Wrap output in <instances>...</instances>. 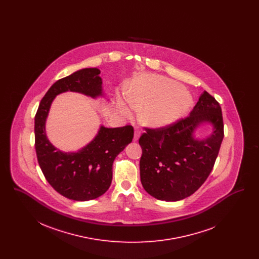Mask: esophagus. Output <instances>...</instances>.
Here are the masks:
<instances>
[{
    "mask_svg": "<svg viewBox=\"0 0 259 259\" xmlns=\"http://www.w3.org/2000/svg\"><path fill=\"white\" fill-rule=\"evenodd\" d=\"M141 135V131L139 129H135V134H134V141H138Z\"/></svg>",
    "mask_w": 259,
    "mask_h": 259,
    "instance_id": "esophagus-1",
    "label": "esophagus"
}]
</instances>
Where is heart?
Wrapping results in <instances>:
<instances>
[{"label": "heart", "instance_id": "1", "mask_svg": "<svg viewBox=\"0 0 259 259\" xmlns=\"http://www.w3.org/2000/svg\"><path fill=\"white\" fill-rule=\"evenodd\" d=\"M125 101L140 114L142 123L159 128L175 123L185 115L193 105L191 94L180 83L161 75H142L133 79L125 90ZM119 109L125 115L130 111L123 103Z\"/></svg>", "mask_w": 259, "mask_h": 259}]
</instances>
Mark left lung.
Instances as JSON below:
<instances>
[{
	"label": "left lung",
	"mask_w": 259,
	"mask_h": 259,
	"mask_svg": "<svg viewBox=\"0 0 259 259\" xmlns=\"http://www.w3.org/2000/svg\"><path fill=\"white\" fill-rule=\"evenodd\" d=\"M204 122L213 125L208 138L196 140L192 133ZM220 103L207 91L189 115L160 128H147L140 137L143 153L141 182L158 200L179 201L192 195L211 172L224 137Z\"/></svg>",
	"instance_id": "8db88e82"
}]
</instances>
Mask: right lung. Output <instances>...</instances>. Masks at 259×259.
Returning a JSON list of instances; mask_svg holds the SVG:
<instances>
[{
  "mask_svg": "<svg viewBox=\"0 0 259 259\" xmlns=\"http://www.w3.org/2000/svg\"><path fill=\"white\" fill-rule=\"evenodd\" d=\"M100 70L87 68L57 80L41 99L35 115V148L47 181L64 197L88 201L103 195L112 180V163L134 137L132 125L101 126L98 134L77 152H62L47 138L46 119L56 95L74 91L96 98L102 94Z\"/></svg>",
  "mask_w": 259,
  "mask_h": 259,
  "instance_id": "add662e5",
  "label": "right lung"
}]
</instances>
